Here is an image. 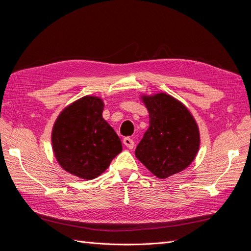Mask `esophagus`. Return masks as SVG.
<instances>
[{"instance_id": "34e87169", "label": "esophagus", "mask_w": 251, "mask_h": 251, "mask_svg": "<svg viewBox=\"0 0 251 251\" xmlns=\"http://www.w3.org/2000/svg\"><path fill=\"white\" fill-rule=\"evenodd\" d=\"M124 144H125V146H126V148H128V149H133V148H134V141H133V139H131L130 137L124 138Z\"/></svg>"}]
</instances>
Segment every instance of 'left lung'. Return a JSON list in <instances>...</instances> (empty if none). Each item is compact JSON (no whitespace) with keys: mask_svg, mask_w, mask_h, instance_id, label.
<instances>
[{"mask_svg":"<svg viewBox=\"0 0 251 251\" xmlns=\"http://www.w3.org/2000/svg\"><path fill=\"white\" fill-rule=\"evenodd\" d=\"M143 101L150 127L135 155L156 177L168 178L193 162L200 146L198 126L184 105L168 94L144 96Z\"/></svg>","mask_w":251,"mask_h":251,"instance_id":"obj_1","label":"left lung"}]
</instances>
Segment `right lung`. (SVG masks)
I'll return each mask as SVG.
<instances>
[{"label": "right lung", "mask_w": 251, "mask_h": 251, "mask_svg": "<svg viewBox=\"0 0 251 251\" xmlns=\"http://www.w3.org/2000/svg\"><path fill=\"white\" fill-rule=\"evenodd\" d=\"M103 102L85 96L59 114L52 131V147L62 168L91 180L107 170L123 146L115 131L102 118Z\"/></svg>", "instance_id": "right-lung-1"}]
</instances>
